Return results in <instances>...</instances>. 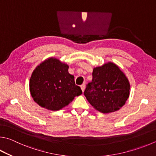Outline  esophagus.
Listing matches in <instances>:
<instances>
[{
  "mask_svg": "<svg viewBox=\"0 0 156 156\" xmlns=\"http://www.w3.org/2000/svg\"><path fill=\"white\" fill-rule=\"evenodd\" d=\"M80 88H81L82 90H83V92H84V89H85V85H84V84H82V85L80 86Z\"/></svg>",
  "mask_w": 156,
  "mask_h": 156,
  "instance_id": "esophagus-1",
  "label": "esophagus"
}]
</instances>
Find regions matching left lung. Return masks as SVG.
Here are the masks:
<instances>
[{"instance_id": "obj_1", "label": "left lung", "mask_w": 156, "mask_h": 156, "mask_svg": "<svg viewBox=\"0 0 156 156\" xmlns=\"http://www.w3.org/2000/svg\"><path fill=\"white\" fill-rule=\"evenodd\" d=\"M130 84L117 65L108 62L93 70V80L84 94L95 109L102 113L119 110L129 98Z\"/></svg>"}]
</instances>
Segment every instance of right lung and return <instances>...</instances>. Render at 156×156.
<instances>
[{
    "label": "right lung",
    "mask_w": 156,
    "mask_h": 156,
    "mask_svg": "<svg viewBox=\"0 0 156 156\" xmlns=\"http://www.w3.org/2000/svg\"><path fill=\"white\" fill-rule=\"evenodd\" d=\"M69 66L55 57H50L36 67L31 74L29 90L39 106L52 111L69 105L83 92L75 84Z\"/></svg>",
    "instance_id": "add662e5"
}]
</instances>
